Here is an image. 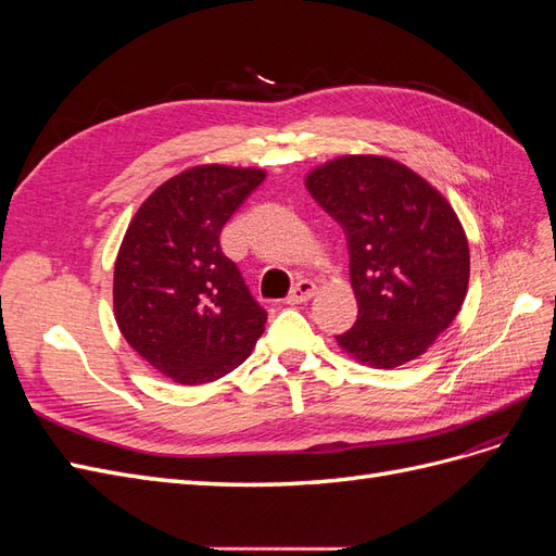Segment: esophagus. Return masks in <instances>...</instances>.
<instances>
[{"instance_id":"esophagus-1","label":"esophagus","mask_w":556,"mask_h":556,"mask_svg":"<svg viewBox=\"0 0 556 556\" xmlns=\"http://www.w3.org/2000/svg\"><path fill=\"white\" fill-rule=\"evenodd\" d=\"M317 292V285L313 280H299L292 292L288 294V304H304L311 296H315Z\"/></svg>"}]
</instances>
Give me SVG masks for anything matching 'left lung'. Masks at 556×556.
<instances>
[{
	"label": "left lung",
	"mask_w": 556,
	"mask_h": 556,
	"mask_svg": "<svg viewBox=\"0 0 556 556\" xmlns=\"http://www.w3.org/2000/svg\"><path fill=\"white\" fill-rule=\"evenodd\" d=\"M345 231L357 323L336 341L357 362L396 368L433 345L468 290V241L445 197L408 166L343 155L306 176Z\"/></svg>",
	"instance_id": "obj_1"
}]
</instances>
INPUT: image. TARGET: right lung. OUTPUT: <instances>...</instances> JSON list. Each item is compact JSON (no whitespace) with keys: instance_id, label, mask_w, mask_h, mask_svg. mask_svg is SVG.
Segmentation results:
<instances>
[{"instance_id":"right-lung-1","label":"right lung","mask_w":556,"mask_h":556,"mask_svg":"<svg viewBox=\"0 0 556 556\" xmlns=\"http://www.w3.org/2000/svg\"><path fill=\"white\" fill-rule=\"evenodd\" d=\"M266 174L204 164L150 194L127 227L113 308L134 352L180 384H204L248 359L266 311L220 248V231Z\"/></svg>"}]
</instances>
